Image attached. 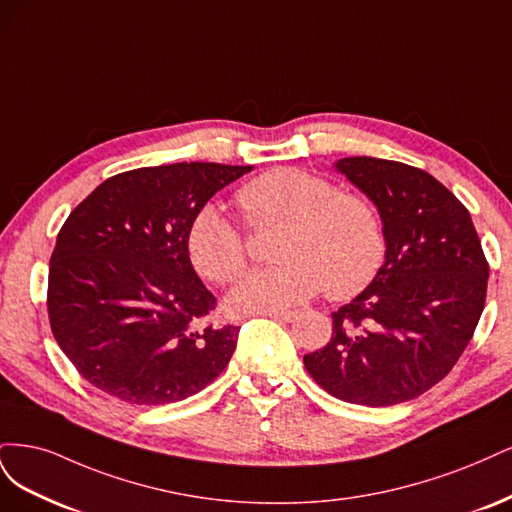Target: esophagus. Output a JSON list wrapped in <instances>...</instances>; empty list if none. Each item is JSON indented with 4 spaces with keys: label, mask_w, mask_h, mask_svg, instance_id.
I'll use <instances>...</instances> for the list:
<instances>
[{
    "label": "esophagus",
    "mask_w": 512,
    "mask_h": 512,
    "mask_svg": "<svg viewBox=\"0 0 512 512\" xmlns=\"http://www.w3.org/2000/svg\"><path fill=\"white\" fill-rule=\"evenodd\" d=\"M266 317H270L274 321L289 323V321L295 319V312H291V310H270V312H266Z\"/></svg>",
    "instance_id": "obj_1"
}]
</instances>
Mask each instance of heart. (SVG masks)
Here are the masks:
<instances>
[{"label": "heart", "instance_id": "obj_1", "mask_svg": "<svg viewBox=\"0 0 512 512\" xmlns=\"http://www.w3.org/2000/svg\"><path fill=\"white\" fill-rule=\"evenodd\" d=\"M249 223L285 221L270 268L242 278L229 293L234 312H270L298 306L327 287L334 300L364 291L385 259L381 214L357 193H342L323 176L276 168L238 191ZM185 253L195 272L212 283H232L246 268V246L223 210L206 204L185 234Z\"/></svg>", "mask_w": 512, "mask_h": 512}]
</instances>
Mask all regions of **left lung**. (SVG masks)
I'll return each instance as SVG.
<instances>
[{"label":"left lung","mask_w":512,"mask_h":512,"mask_svg":"<svg viewBox=\"0 0 512 512\" xmlns=\"http://www.w3.org/2000/svg\"><path fill=\"white\" fill-rule=\"evenodd\" d=\"M336 170L378 208L387 251L372 283L332 312V338L304 366L338 400L408 402L468 346L485 306L487 259L470 212L432 174L376 157H344Z\"/></svg>","instance_id":"obj_1"}]
</instances>
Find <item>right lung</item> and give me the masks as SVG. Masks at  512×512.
Listing matches in <instances>:
<instances>
[{
  "label": "right lung",
  "mask_w": 512,
  "mask_h": 512,
  "mask_svg": "<svg viewBox=\"0 0 512 512\" xmlns=\"http://www.w3.org/2000/svg\"><path fill=\"white\" fill-rule=\"evenodd\" d=\"M253 166L183 161L112 176L63 223L48 268V319L93 387L127 404H172L208 387L240 327L200 321L217 306L185 253L210 197Z\"/></svg>",
  "instance_id": "add662e5"
}]
</instances>
